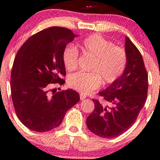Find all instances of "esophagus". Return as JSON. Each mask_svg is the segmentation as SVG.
<instances>
[{"label":"esophagus","instance_id":"obj_1","mask_svg":"<svg viewBox=\"0 0 160 160\" xmlns=\"http://www.w3.org/2000/svg\"><path fill=\"white\" fill-rule=\"evenodd\" d=\"M85 98H86V96L84 95V94H80V99H81V100H84Z\"/></svg>","mask_w":160,"mask_h":160}]
</instances>
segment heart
<instances>
[{
    "mask_svg": "<svg viewBox=\"0 0 160 160\" xmlns=\"http://www.w3.org/2000/svg\"><path fill=\"white\" fill-rule=\"evenodd\" d=\"M80 49L86 56L93 59L91 65L92 72H76L69 75L68 85L72 88L84 94L92 93L98 88L102 82L108 85L118 80L127 66V53L119 46H114L110 41L100 35L93 34L82 41ZM78 53L72 46L65 49L63 63L68 71H73L78 66Z\"/></svg>",
    "mask_w": 160,
    "mask_h": 160,
    "instance_id": "1",
    "label": "heart"
}]
</instances>
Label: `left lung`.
I'll list each match as a JSON object with an SVG mask.
<instances>
[{"instance_id": "obj_1", "label": "left lung", "mask_w": 160, "mask_h": 160, "mask_svg": "<svg viewBox=\"0 0 160 160\" xmlns=\"http://www.w3.org/2000/svg\"><path fill=\"white\" fill-rule=\"evenodd\" d=\"M127 66L121 76L98 92L106 104L93 100L94 109L87 118L88 128L103 138H113L126 132L145 104L148 75L140 51L125 37Z\"/></svg>"}]
</instances>
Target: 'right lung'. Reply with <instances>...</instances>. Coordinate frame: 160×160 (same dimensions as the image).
I'll return each instance as SVG.
<instances>
[{"instance_id": "right-lung-1", "label": "right lung", "mask_w": 160, "mask_h": 160, "mask_svg": "<svg viewBox=\"0 0 160 160\" xmlns=\"http://www.w3.org/2000/svg\"><path fill=\"white\" fill-rule=\"evenodd\" d=\"M77 37L64 27H50L30 37L17 53L11 77L12 101L19 120L30 130L47 132L57 128L80 100L72 89L52 95L49 92L51 83H65L63 52Z\"/></svg>"}]
</instances>
